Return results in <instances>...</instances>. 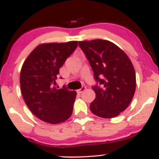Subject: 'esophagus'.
I'll return each mask as SVG.
<instances>
[{"mask_svg":"<svg viewBox=\"0 0 159 159\" xmlns=\"http://www.w3.org/2000/svg\"><path fill=\"white\" fill-rule=\"evenodd\" d=\"M86 90V87H82L81 89H79V90H77V93H81L82 92H83V91H84Z\"/></svg>","mask_w":159,"mask_h":159,"instance_id":"34e87169","label":"esophagus"}]
</instances>
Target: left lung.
I'll use <instances>...</instances> for the list:
<instances>
[{
	"label": "left lung",
	"mask_w": 159,
	"mask_h": 159,
	"mask_svg": "<svg viewBox=\"0 0 159 159\" xmlns=\"http://www.w3.org/2000/svg\"><path fill=\"white\" fill-rule=\"evenodd\" d=\"M90 62L94 78L101 86L93 87L96 98L92 113L102 118H113L126 109L136 89L135 71L127 54L105 39L78 42Z\"/></svg>",
	"instance_id": "8db88e82"
}]
</instances>
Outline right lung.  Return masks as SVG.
Here are the masks:
<instances>
[{
	"mask_svg": "<svg viewBox=\"0 0 159 159\" xmlns=\"http://www.w3.org/2000/svg\"><path fill=\"white\" fill-rule=\"evenodd\" d=\"M77 46L78 41L43 43L24 62L20 72L23 98L33 114L45 123H63L72 114L76 91L54 84L60 68Z\"/></svg>",
	"mask_w": 159,
	"mask_h": 159,
	"instance_id": "obj_1",
	"label": "right lung"
}]
</instances>
